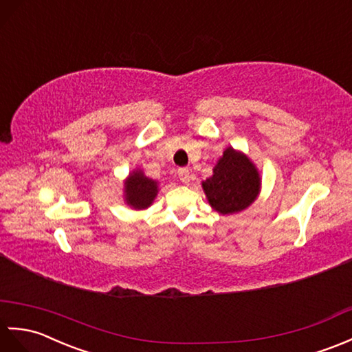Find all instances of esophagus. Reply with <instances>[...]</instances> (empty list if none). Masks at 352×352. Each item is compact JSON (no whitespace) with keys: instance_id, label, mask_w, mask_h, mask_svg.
Segmentation results:
<instances>
[{"instance_id":"obj_1","label":"esophagus","mask_w":352,"mask_h":352,"mask_svg":"<svg viewBox=\"0 0 352 352\" xmlns=\"http://www.w3.org/2000/svg\"><path fill=\"white\" fill-rule=\"evenodd\" d=\"M177 176H179V181H181L182 184H188L190 182V179H191V176H190V170L188 168H179L177 170Z\"/></svg>"}]
</instances>
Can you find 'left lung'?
<instances>
[{"mask_svg": "<svg viewBox=\"0 0 352 352\" xmlns=\"http://www.w3.org/2000/svg\"><path fill=\"white\" fill-rule=\"evenodd\" d=\"M259 175L247 156L229 147L214 168V175L203 182V190L215 210L233 214L252 205L259 192Z\"/></svg>", "mask_w": 352, "mask_h": 352, "instance_id": "obj_1", "label": "left lung"}]
</instances>
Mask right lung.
Masks as SVG:
<instances>
[{
  "label": "right lung",
  "instance_id": "add662e5",
  "mask_svg": "<svg viewBox=\"0 0 352 352\" xmlns=\"http://www.w3.org/2000/svg\"><path fill=\"white\" fill-rule=\"evenodd\" d=\"M126 201L137 209L147 208L158 192V186L152 179L146 177L142 171L132 175L126 181Z\"/></svg>",
  "mask_w": 352,
  "mask_h": 352
}]
</instances>
